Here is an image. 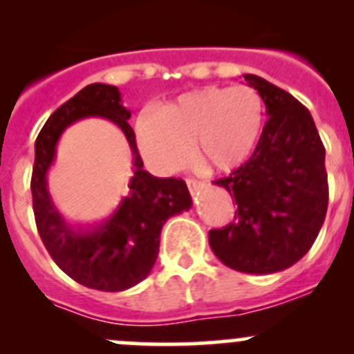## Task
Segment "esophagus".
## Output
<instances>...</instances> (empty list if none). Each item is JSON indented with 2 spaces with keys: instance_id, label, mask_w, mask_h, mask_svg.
Here are the masks:
<instances>
[{
  "instance_id": "34e87169",
  "label": "esophagus",
  "mask_w": 354,
  "mask_h": 354,
  "mask_svg": "<svg viewBox=\"0 0 354 354\" xmlns=\"http://www.w3.org/2000/svg\"><path fill=\"white\" fill-rule=\"evenodd\" d=\"M187 187H188V190H190L192 195H197L200 192V188L203 187V183H200V181H197V180H192V178H188Z\"/></svg>"
}]
</instances>
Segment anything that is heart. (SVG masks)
<instances>
[{
    "label": "heart",
    "instance_id": "obj_1",
    "mask_svg": "<svg viewBox=\"0 0 354 354\" xmlns=\"http://www.w3.org/2000/svg\"><path fill=\"white\" fill-rule=\"evenodd\" d=\"M263 104L246 85L210 87L187 92L152 114L138 128L137 142L144 159L159 173H171L190 159L203 173H224L252 154Z\"/></svg>",
    "mask_w": 354,
    "mask_h": 354
}]
</instances>
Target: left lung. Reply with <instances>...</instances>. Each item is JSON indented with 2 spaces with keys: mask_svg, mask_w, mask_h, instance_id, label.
Wrapping results in <instances>:
<instances>
[{
  "mask_svg": "<svg viewBox=\"0 0 354 354\" xmlns=\"http://www.w3.org/2000/svg\"><path fill=\"white\" fill-rule=\"evenodd\" d=\"M266 104L267 121L252 157L214 181L236 200L233 223L209 231L230 269L274 274L298 262L319 236L329 203L326 149L310 111L283 88L243 75Z\"/></svg>",
  "mask_w": 354,
  "mask_h": 354,
  "instance_id": "left-lung-1",
  "label": "left lung"
}]
</instances>
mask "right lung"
I'll use <instances>...</instances> for the list:
<instances>
[{"label": "right lung", "mask_w": 354, "mask_h": 354, "mask_svg": "<svg viewBox=\"0 0 354 354\" xmlns=\"http://www.w3.org/2000/svg\"><path fill=\"white\" fill-rule=\"evenodd\" d=\"M97 115L122 128L134 154V176L120 205L101 223L73 227L66 223L47 190V173L59 137L82 117ZM131 113L121 104L114 85L91 84L49 116L35 140L32 203L37 231L56 266L73 281L99 291H124L151 274L159 253V236L171 216L188 210L192 197L178 178H156L144 169Z\"/></svg>", "instance_id": "1"}]
</instances>
